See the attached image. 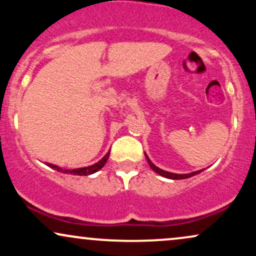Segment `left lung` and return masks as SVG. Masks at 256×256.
I'll list each match as a JSON object with an SVG mask.
<instances>
[{
	"instance_id": "1",
	"label": "left lung",
	"mask_w": 256,
	"mask_h": 256,
	"mask_svg": "<svg viewBox=\"0 0 256 256\" xmlns=\"http://www.w3.org/2000/svg\"><path fill=\"white\" fill-rule=\"evenodd\" d=\"M144 155H146V161H148L149 166H150V168L152 170V171H155V172L158 173V174L162 176V177H165V178L173 179V180H174V179H185V178H190V177H192V176L198 174V173H201L202 171H204V170H198V171H195V172H192V173H184V174H179V173H172V172L165 171V170L158 168V166H155L154 164L152 162V160H150V158H148V155H146V152H144Z\"/></svg>"
}]
</instances>
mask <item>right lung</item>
Listing matches in <instances>:
<instances>
[{
    "mask_svg": "<svg viewBox=\"0 0 256 256\" xmlns=\"http://www.w3.org/2000/svg\"><path fill=\"white\" fill-rule=\"evenodd\" d=\"M108 158H110V152H108L107 154H106L104 156L101 158V160L98 161V162H96V164H94V165L86 166V167H80V168L66 170V168H62V167H60V166L52 165V164H46V166H49V167H50V168L56 170V171L61 172V173H67V174H73V176H90V174H92V173L100 171V170H101L102 167H104V166L106 165V162H107Z\"/></svg>",
    "mask_w": 256,
    "mask_h": 256,
    "instance_id": "1",
    "label": "right lung"
}]
</instances>
